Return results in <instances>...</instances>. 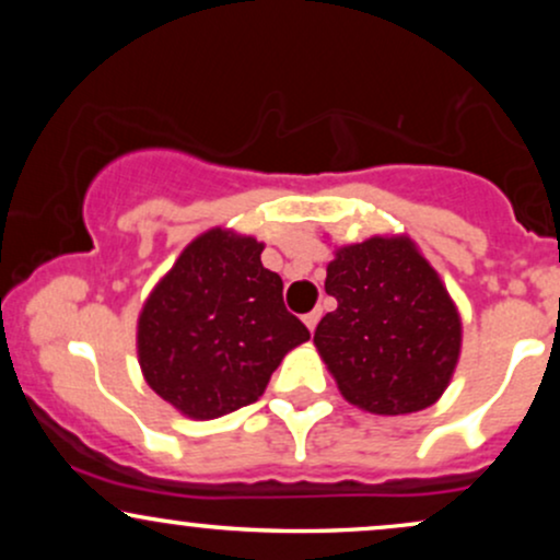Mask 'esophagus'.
Wrapping results in <instances>:
<instances>
[{
  "instance_id": "1",
  "label": "esophagus",
  "mask_w": 560,
  "mask_h": 560,
  "mask_svg": "<svg viewBox=\"0 0 560 560\" xmlns=\"http://www.w3.org/2000/svg\"><path fill=\"white\" fill-rule=\"evenodd\" d=\"M318 318H320V311H311V313H307V316L305 318H302V320H305V326H307V329H316V324H318Z\"/></svg>"
}]
</instances>
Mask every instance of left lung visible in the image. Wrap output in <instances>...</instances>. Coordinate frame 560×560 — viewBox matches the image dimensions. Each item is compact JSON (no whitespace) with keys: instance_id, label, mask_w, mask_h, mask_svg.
<instances>
[{"instance_id":"left-lung-1","label":"left lung","mask_w":560,"mask_h":560,"mask_svg":"<svg viewBox=\"0 0 560 560\" xmlns=\"http://www.w3.org/2000/svg\"><path fill=\"white\" fill-rule=\"evenodd\" d=\"M326 292L337 311L320 318L313 345L347 402L405 416L440 400L458 365L464 324L410 236L376 234L337 247Z\"/></svg>"}]
</instances>
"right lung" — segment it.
Returning a JSON list of instances; mask_svg holds the SVG:
<instances>
[{
  "mask_svg": "<svg viewBox=\"0 0 560 560\" xmlns=\"http://www.w3.org/2000/svg\"><path fill=\"white\" fill-rule=\"evenodd\" d=\"M260 253L255 236L205 231L141 305V374L186 419H221L255 402L287 352L311 339Z\"/></svg>",
  "mask_w": 560,
  "mask_h": 560,
  "instance_id": "1",
  "label": "right lung"
}]
</instances>
